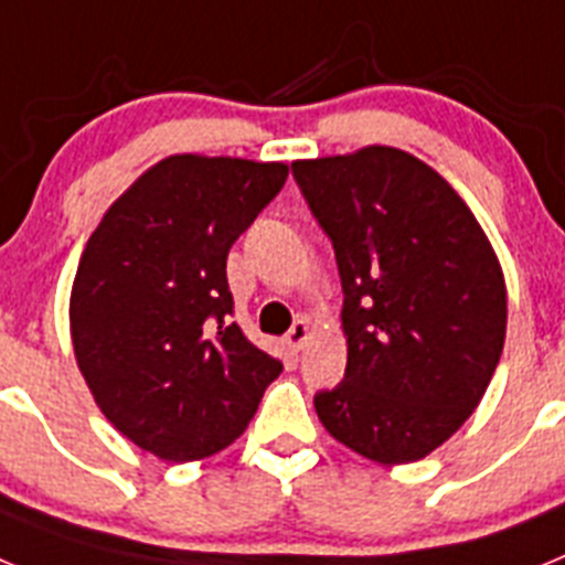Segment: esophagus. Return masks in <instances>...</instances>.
Listing matches in <instances>:
<instances>
[{
  "label": "esophagus",
  "instance_id": "esophagus-1",
  "mask_svg": "<svg viewBox=\"0 0 565 565\" xmlns=\"http://www.w3.org/2000/svg\"><path fill=\"white\" fill-rule=\"evenodd\" d=\"M308 339H311V326H308L306 319H297V322L291 326V331L286 333V342L291 351H302Z\"/></svg>",
  "mask_w": 565,
  "mask_h": 565
}]
</instances>
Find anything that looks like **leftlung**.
<instances>
[{
    "label": "left lung",
    "instance_id": "left-lung-1",
    "mask_svg": "<svg viewBox=\"0 0 565 565\" xmlns=\"http://www.w3.org/2000/svg\"><path fill=\"white\" fill-rule=\"evenodd\" d=\"M342 279L348 367L313 396L337 441L376 463L430 456L472 416L507 337V282L476 214L411 152L294 161Z\"/></svg>",
    "mask_w": 565,
    "mask_h": 565
}]
</instances>
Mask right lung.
<instances>
[{
    "label": "right lung",
    "instance_id": "right-lung-1",
    "mask_svg": "<svg viewBox=\"0 0 565 565\" xmlns=\"http://www.w3.org/2000/svg\"><path fill=\"white\" fill-rule=\"evenodd\" d=\"M286 163L172 154L107 209L70 294L78 371L115 430L163 461L243 436L282 362L232 322L226 257Z\"/></svg>",
    "mask_w": 565,
    "mask_h": 565
}]
</instances>
